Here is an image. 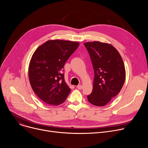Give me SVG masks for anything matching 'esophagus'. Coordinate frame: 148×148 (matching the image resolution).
<instances>
[{
    "mask_svg": "<svg viewBox=\"0 0 148 148\" xmlns=\"http://www.w3.org/2000/svg\"><path fill=\"white\" fill-rule=\"evenodd\" d=\"M77 88L79 90H81L83 89V86L81 84H79V85H78V86H77Z\"/></svg>",
    "mask_w": 148,
    "mask_h": 148,
    "instance_id": "34e87169",
    "label": "esophagus"
}]
</instances>
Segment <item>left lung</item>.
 <instances>
[{"instance_id": "obj_1", "label": "left lung", "mask_w": 148, "mask_h": 148, "mask_svg": "<svg viewBox=\"0 0 148 148\" xmlns=\"http://www.w3.org/2000/svg\"><path fill=\"white\" fill-rule=\"evenodd\" d=\"M94 70V79L88 101L104 106L117 95L125 80L126 72L121 54L114 47L99 41L84 43Z\"/></svg>"}]
</instances>
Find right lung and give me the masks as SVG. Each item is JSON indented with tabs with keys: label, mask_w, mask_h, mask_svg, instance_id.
I'll return each instance as SVG.
<instances>
[{
	"label": "right lung",
	"mask_w": 148,
	"mask_h": 148,
	"mask_svg": "<svg viewBox=\"0 0 148 148\" xmlns=\"http://www.w3.org/2000/svg\"><path fill=\"white\" fill-rule=\"evenodd\" d=\"M79 45L66 40H49L34 53L29 66V79L35 94L47 104L63 103L71 89L62 74L64 65Z\"/></svg>",
	"instance_id": "obj_1"
}]
</instances>
